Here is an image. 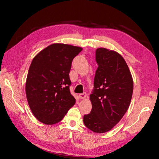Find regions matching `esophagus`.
<instances>
[{
  "mask_svg": "<svg viewBox=\"0 0 159 159\" xmlns=\"http://www.w3.org/2000/svg\"><path fill=\"white\" fill-rule=\"evenodd\" d=\"M87 97V94H86L85 92H84L83 93H80L79 94V98L81 99H84Z\"/></svg>",
  "mask_w": 159,
  "mask_h": 159,
  "instance_id": "34e87169",
  "label": "esophagus"
}]
</instances>
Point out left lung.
Here are the masks:
<instances>
[{
  "instance_id": "left-lung-1",
  "label": "left lung",
  "mask_w": 159,
  "mask_h": 159,
  "mask_svg": "<svg viewBox=\"0 0 159 159\" xmlns=\"http://www.w3.org/2000/svg\"><path fill=\"white\" fill-rule=\"evenodd\" d=\"M98 68L90 95L92 109L84 116L86 127L97 133L110 131L125 114L131 103L133 81L123 57L113 50L95 51Z\"/></svg>"
}]
</instances>
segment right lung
<instances>
[{
    "mask_svg": "<svg viewBox=\"0 0 159 159\" xmlns=\"http://www.w3.org/2000/svg\"><path fill=\"white\" fill-rule=\"evenodd\" d=\"M81 50L78 46L53 44L33 58L27 75L26 95L33 115L41 123H58L74 105L69 73L72 60Z\"/></svg>",
    "mask_w": 159,
    "mask_h": 159,
    "instance_id": "obj_1",
    "label": "right lung"
}]
</instances>
